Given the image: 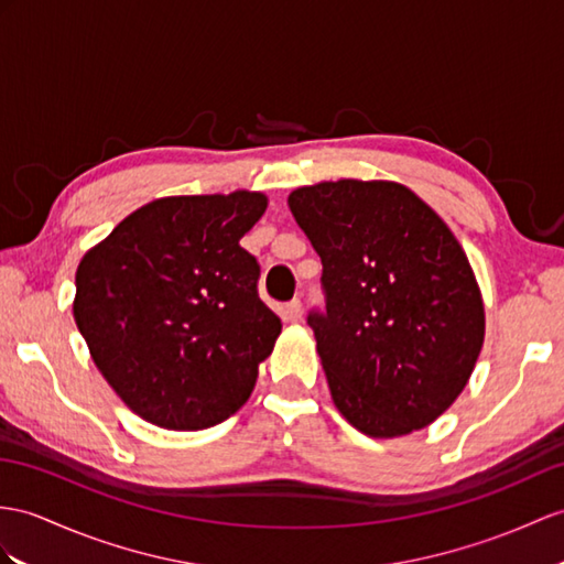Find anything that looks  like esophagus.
<instances>
[{
  "label": "esophagus",
  "instance_id": "esophagus-1",
  "mask_svg": "<svg viewBox=\"0 0 564 564\" xmlns=\"http://www.w3.org/2000/svg\"><path fill=\"white\" fill-rule=\"evenodd\" d=\"M282 318H284L286 323H299L301 318H304V306H301V301H299V299L290 301V304H284V308H282Z\"/></svg>",
  "mask_w": 564,
  "mask_h": 564
}]
</instances>
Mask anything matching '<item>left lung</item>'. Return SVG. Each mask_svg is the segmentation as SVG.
Listing matches in <instances>:
<instances>
[{
    "instance_id": "left-lung-1",
    "label": "left lung",
    "mask_w": 564,
    "mask_h": 564,
    "mask_svg": "<svg viewBox=\"0 0 564 564\" xmlns=\"http://www.w3.org/2000/svg\"><path fill=\"white\" fill-rule=\"evenodd\" d=\"M323 263L308 313L335 406L370 437L433 423L484 347L474 270L449 227L392 182H323L290 196Z\"/></svg>"
}]
</instances>
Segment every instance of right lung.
<instances>
[{
	"label": "right lung",
	"instance_id": "add662e5",
	"mask_svg": "<svg viewBox=\"0 0 564 564\" xmlns=\"http://www.w3.org/2000/svg\"><path fill=\"white\" fill-rule=\"evenodd\" d=\"M265 208L251 191L160 198L80 260L74 318L93 361L160 429H210L253 392L282 329L239 246Z\"/></svg>",
	"mask_w": 564,
	"mask_h": 564
}]
</instances>
